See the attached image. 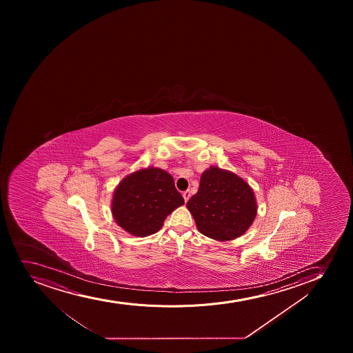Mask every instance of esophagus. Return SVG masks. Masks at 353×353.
<instances>
[{
    "mask_svg": "<svg viewBox=\"0 0 353 353\" xmlns=\"http://www.w3.org/2000/svg\"><path fill=\"white\" fill-rule=\"evenodd\" d=\"M190 196H191V192H190L189 190L183 192V198L185 200V203H188V200L190 199Z\"/></svg>",
    "mask_w": 353,
    "mask_h": 353,
    "instance_id": "1",
    "label": "esophagus"
}]
</instances>
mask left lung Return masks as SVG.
I'll return each instance as SVG.
<instances>
[{
  "instance_id": "obj_1",
  "label": "left lung",
  "mask_w": 353,
  "mask_h": 353,
  "mask_svg": "<svg viewBox=\"0 0 353 353\" xmlns=\"http://www.w3.org/2000/svg\"><path fill=\"white\" fill-rule=\"evenodd\" d=\"M200 234L217 241L241 237L254 222L258 203L245 179L210 165L200 177L198 192L186 203Z\"/></svg>"
}]
</instances>
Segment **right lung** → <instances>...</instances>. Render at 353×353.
<instances>
[{"instance_id":"1","label":"right lung","mask_w":353,"mask_h":353,"mask_svg":"<svg viewBox=\"0 0 353 353\" xmlns=\"http://www.w3.org/2000/svg\"><path fill=\"white\" fill-rule=\"evenodd\" d=\"M184 205L174 179L161 168H141L126 174L112 192V214L128 234L147 237L163 225L176 208Z\"/></svg>"}]
</instances>
